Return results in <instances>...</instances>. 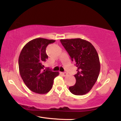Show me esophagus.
Here are the masks:
<instances>
[{
	"label": "esophagus",
	"mask_w": 121,
	"mask_h": 121,
	"mask_svg": "<svg viewBox=\"0 0 121 121\" xmlns=\"http://www.w3.org/2000/svg\"><path fill=\"white\" fill-rule=\"evenodd\" d=\"M61 73L64 76H66L68 75V74L66 73H65V72H61Z\"/></svg>",
	"instance_id": "34e87169"
}]
</instances>
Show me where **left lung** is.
Masks as SVG:
<instances>
[{"instance_id":"left-lung-1","label":"left lung","mask_w":121,"mask_h":121,"mask_svg":"<svg viewBox=\"0 0 121 121\" xmlns=\"http://www.w3.org/2000/svg\"><path fill=\"white\" fill-rule=\"evenodd\" d=\"M72 61L76 63V82L69 87L74 95H84L92 89L100 71V62L96 49L91 43L81 39L60 40Z\"/></svg>"}]
</instances>
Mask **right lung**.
Returning <instances> with one entry per match:
<instances>
[{"label": "right lung", "mask_w": 121, "mask_h": 121, "mask_svg": "<svg viewBox=\"0 0 121 121\" xmlns=\"http://www.w3.org/2000/svg\"><path fill=\"white\" fill-rule=\"evenodd\" d=\"M55 41L44 38H37L27 43L19 57L20 74L29 89L38 94H45L52 89L53 80L59 76V72L44 69V62L48 56L47 45Z\"/></svg>", "instance_id": "right-lung-1"}]
</instances>
